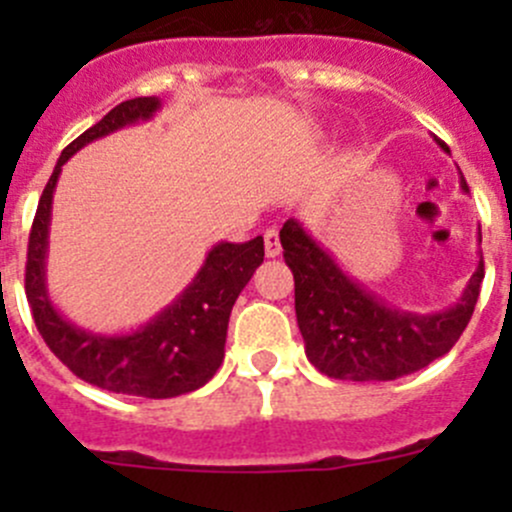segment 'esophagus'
<instances>
[{
  "instance_id": "esophagus-1",
  "label": "esophagus",
  "mask_w": 512,
  "mask_h": 512,
  "mask_svg": "<svg viewBox=\"0 0 512 512\" xmlns=\"http://www.w3.org/2000/svg\"><path fill=\"white\" fill-rule=\"evenodd\" d=\"M282 252V245H280V232L275 230V227H270V230L265 232V255L267 257H277Z\"/></svg>"
}]
</instances>
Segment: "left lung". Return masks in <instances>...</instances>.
Returning a JSON list of instances; mask_svg holds the SVG:
<instances>
[{
    "label": "left lung",
    "mask_w": 512,
    "mask_h": 512,
    "mask_svg": "<svg viewBox=\"0 0 512 512\" xmlns=\"http://www.w3.org/2000/svg\"><path fill=\"white\" fill-rule=\"evenodd\" d=\"M438 146L448 153L446 143L438 141ZM461 188L468 193L463 175ZM280 242L294 275V312L304 352L332 379L394 381L414 374L451 352L476 309L483 255L453 307L416 314L391 307L379 294L352 280L294 218L282 225Z\"/></svg>",
    "instance_id": "obj_1"
}]
</instances>
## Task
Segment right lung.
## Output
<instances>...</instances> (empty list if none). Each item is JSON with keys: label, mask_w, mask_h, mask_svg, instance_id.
Segmentation results:
<instances>
[{"label": "right lung", "mask_w": 512, "mask_h": 512, "mask_svg": "<svg viewBox=\"0 0 512 512\" xmlns=\"http://www.w3.org/2000/svg\"><path fill=\"white\" fill-rule=\"evenodd\" d=\"M158 108V96L118 103L96 126L64 148L36 208L24 285L46 347L79 379L113 394L173 399L208 384L223 364L232 304L265 260L262 237L250 242H218L193 282L151 322L128 334H96L76 327L54 307L46 289L51 203L61 165L86 143L138 121H151Z\"/></svg>", "instance_id": "obj_1"}]
</instances>
